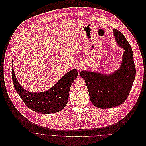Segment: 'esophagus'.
Instances as JSON below:
<instances>
[{
	"mask_svg": "<svg viewBox=\"0 0 146 146\" xmlns=\"http://www.w3.org/2000/svg\"><path fill=\"white\" fill-rule=\"evenodd\" d=\"M82 68V67L80 66H78V69H79V70H80V68Z\"/></svg>",
	"mask_w": 146,
	"mask_h": 146,
	"instance_id": "esophagus-1",
	"label": "esophagus"
}]
</instances>
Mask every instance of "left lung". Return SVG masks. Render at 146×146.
I'll use <instances>...</instances> for the list:
<instances>
[{
  "mask_svg": "<svg viewBox=\"0 0 146 146\" xmlns=\"http://www.w3.org/2000/svg\"><path fill=\"white\" fill-rule=\"evenodd\" d=\"M113 33L119 45L125 50L120 68L110 76L84 71L80 72L85 80L91 102L98 108H111L124 102L135 78L132 48L121 32L114 29Z\"/></svg>",
  "mask_w": 146,
  "mask_h": 146,
  "instance_id": "obj_1",
  "label": "left lung"
}]
</instances>
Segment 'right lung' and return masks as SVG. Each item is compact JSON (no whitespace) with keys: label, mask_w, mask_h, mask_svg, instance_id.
Here are the masks:
<instances>
[{"label":"right lung","mask_w":146,"mask_h":146,"mask_svg":"<svg viewBox=\"0 0 146 146\" xmlns=\"http://www.w3.org/2000/svg\"><path fill=\"white\" fill-rule=\"evenodd\" d=\"M12 63V78L15 89L25 105L33 111L50 114L63 110L68 101L69 92L72 82L77 78L76 69L64 75L53 87L42 93H31L24 90L18 82Z\"/></svg>","instance_id":"add662e5"}]
</instances>
